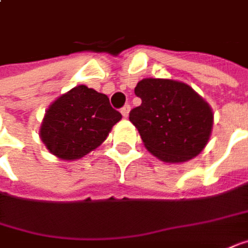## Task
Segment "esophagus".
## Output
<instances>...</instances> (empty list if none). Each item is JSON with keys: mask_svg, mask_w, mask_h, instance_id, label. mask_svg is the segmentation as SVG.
Segmentation results:
<instances>
[{"mask_svg": "<svg viewBox=\"0 0 248 248\" xmlns=\"http://www.w3.org/2000/svg\"><path fill=\"white\" fill-rule=\"evenodd\" d=\"M129 112H130V106H129V104H126V106H124V107L121 108V114H122L124 118L129 116Z\"/></svg>", "mask_w": 248, "mask_h": 248, "instance_id": "34e87169", "label": "esophagus"}]
</instances>
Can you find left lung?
Segmentation results:
<instances>
[{
	"label": "left lung",
	"instance_id": "left-lung-1",
	"mask_svg": "<svg viewBox=\"0 0 248 248\" xmlns=\"http://www.w3.org/2000/svg\"><path fill=\"white\" fill-rule=\"evenodd\" d=\"M134 93L141 98L129 119L145 148L169 163L195 158L206 147L213 129V111L195 90L180 81L145 78Z\"/></svg>",
	"mask_w": 248,
	"mask_h": 248
}]
</instances>
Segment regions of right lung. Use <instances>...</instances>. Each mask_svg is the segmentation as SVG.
I'll use <instances>...</instances> for the list:
<instances>
[{
    "mask_svg": "<svg viewBox=\"0 0 248 248\" xmlns=\"http://www.w3.org/2000/svg\"><path fill=\"white\" fill-rule=\"evenodd\" d=\"M121 118L106 94L79 85L49 106L39 137L50 154L74 160L96 150Z\"/></svg>",
    "mask_w": 248,
    "mask_h": 248,
    "instance_id": "1",
    "label": "right lung"
}]
</instances>
